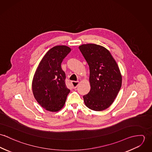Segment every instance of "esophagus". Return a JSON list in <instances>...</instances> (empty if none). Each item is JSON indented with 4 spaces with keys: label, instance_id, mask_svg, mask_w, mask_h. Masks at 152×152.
Returning <instances> with one entry per match:
<instances>
[{
    "label": "esophagus",
    "instance_id": "1",
    "mask_svg": "<svg viewBox=\"0 0 152 152\" xmlns=\"http://www.w3.org/2000/svg\"><path fill=\"white\" fill-rule=\"evenodd\" d=\"M71 84H72V85L73 88H76V87L78 86V84H79V82H78V81H72L71 82Z\"/></svg>",
    "mask_w": 152,
    "mask_h": 152
}]
</instances>
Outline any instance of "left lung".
I'll use <instances>...</instances> for the list:
<instances>
[{"instance_id":"left-lung-1","label":"left lung","mask_w":152,"mask_h":152,"mask_svg":"<svg viewBox=\"0 0 152 152\" xmlns=\"http://www.w3.org/2000/svg\"><path fill=\"white\" fill-rule=\"evenodd\" d=\"M79 49L89 67L91 89L83 96L88 108L102 111L113 102L122 86V75L108 50L95 44H83Z\"/></svg>"}]
</instances>
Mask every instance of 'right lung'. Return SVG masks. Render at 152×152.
I'll return each instance as SVG.
<instances>
[{
    "mask_svg": "<svg viewBox=\"0 0 152 152\" xmlns=\"http://www.w3.org/2000/svg\"><path fill=\"white\" fill-rule=\"evenodd\" d=\"M71 49L56 45L44 55L34 73L32 91L34 98L48 111L58 112L63 108L70 90L65 85L61 63Z\"/></svg>",
    "mask_w": 152,
    "mask_h": 152,
    "instance_id": "right-lung-1",
    "label": "right lung"
}]
</instances>
